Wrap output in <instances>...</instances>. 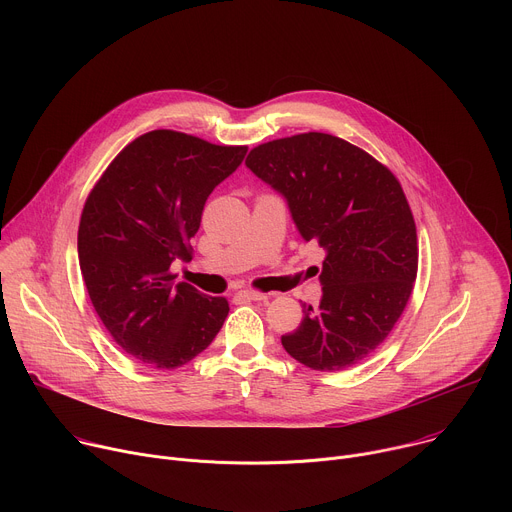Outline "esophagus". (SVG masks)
Returning a JSON list of instances; mask_svg holds the SVG:
<instances>
[{"instance_id":"obj_1","label":"esophagus","mask_w":512,"mask_h":512,"mask_svg":"<svg viewBox=\"0 0 512 512\" xmlns=\"http://www.w3.org/2000/svg\"><path fill=\"white\" fill-rule=\"evenodd\" d=\"M239 296L245 300H251V302H265L269 298L267 294H263V291H253V289H243V291H239Z\"/></svg>"}]
</instances>
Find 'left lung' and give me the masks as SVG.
Wrapping results in <instances>:
<instances>
[{
    "label": "left lung",
    "mask_w": 512,
    "mask_h": 512,
    "mask_svg": "<svg viewBox=\"0 0 512 512\" xmlns=\"http://www.w3.org/2000/svg\"><path fill=\"white\" fill-rule=\"evenodd\" d=\"M245 164L287 198L302 237L326 251L320 306H304L283 348L314 371L354 367L385 342L417 277V231L399 180L318 131L261 143Z\"/></svg>",
    "instance_id": "obj_1"
}]
</instances>
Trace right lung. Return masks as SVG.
<instances>
[{
	"label": "right lung",
	"mask_w": 512,
	"mask_h": 512,
	"mask_svg": "<svg viewBox=\"0 0 512 512\" xmlns=\"http://www.w3.org/2000/svg\"><path fill=\"white\" fill-rule=\"evenodd\" d=\"M247 145H216L154 129L115 156L87 196L79 263L91 304L111 338L152 369H178L223 328L227 298L174 283L190 261L210 192L231 176Z\"/></svg>",
	"instance_id": "right-lung-1"
}]
</instances>
